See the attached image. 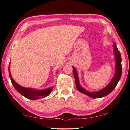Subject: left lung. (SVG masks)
Masks as SVG:
<instances>
[{
	"instance_id": "obj_1",
	"label": "left lung",
	"mask_w": 130,
	"mask_h": 130,
	"mask_svg": "<svg viewBox=\"0 0 130 130\" xmlns=\"http://www.w3.org/2000/svg\"><path fill=\"white\" fill-rule=\"evenodd\" d=\"M113 47H114V56H115V73L114 74L112 79L110 81L109 83L104 88L99 90L98 91L95 92H89L87 91L84 88L81 86L79 81V78L78 76V73L77 70L74 67H72L73 70L74 79L77 89L78 91H80L83 94H85L88 96L92 98H100L106 96L108 94L111 93L113 90L115 88L117 85L118 81L120 79L121 76H122V58H121V54L119 51L115 43H113Z\"/></svg>"
}]
</instances>
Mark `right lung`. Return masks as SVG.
<instances>
[{"instance_id": "obj_1", "label": "right lung", "mask_w": 130, "mask_h": 130, "mask_svg": "<svg viewBox=\"0 0 130 130\" xmlns=\"http://www.w3.org/2000/svg\"><path fill=\"white\" fill-rule=\"evenodd\" d=\"M8 72H9L11 81L13 86L14 87L15 89L22 95L25 96L26 98L29 99L37 100L38 99L46 97L49 95V94L51 93L53 89V87H52L45 89L38 90L31 88H25L21 86L20 85H19L18 84L15 82L14 79L12 78L11 74L10 73V63H9V66H8Z\"/></svg>"}]
</instances>
